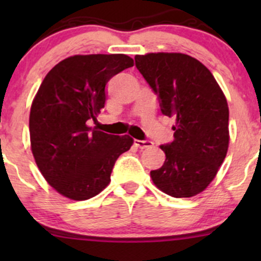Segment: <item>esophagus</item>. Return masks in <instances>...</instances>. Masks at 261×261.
<instances>
[{
    "instance_id": "obj_1",
    "label": "esophagus",
    "mask_w": 261,
    "mask_h": 261,
    "mask_svg": "<svg viewBox=\"0 0 261 261\" xmlns=\"http://www.w3.org/2000/svg\"><path fill=\"white\" fill-rule=\"evenodd\" d=\"M134 144H135V145L138 147H140V149H147V147L152 146L151 141H149V140H138V139H135V140H134Z\"/></svg>"
}]
</instances>
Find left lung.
I'll return each instance as SVG.
<instances>
[{
  "label": "left lung",
  "instance_id": "obj_1",
  "mask_svg": "<svg viewBox=\"0 0 261 261\" xmlns=\"http://www.w3.org/2000/svg\"><path fill=\"white\" fill-rule=\"evenodd\" d=\"M135 64L158 96L163 115L175 118L174 140L160 146L164 164L150 177L175 198L196 196L213 180L227 154L225 94L212 73L187 54L136 55Z\"/></svg>",
  "mask_w": 261,
  "mask_h": 261
}]
</instances>
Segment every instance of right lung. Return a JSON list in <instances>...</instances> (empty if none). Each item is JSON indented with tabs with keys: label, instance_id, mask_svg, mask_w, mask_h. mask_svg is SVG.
Instances as JSON below:
<instances>
[{
	"label": "right lung",
	"instance_id": "add662e5",
	"mask_svg": "<svg viewBox=\"0 0 261 261\" xmlns=\"http://www.w3.org/2000/svg\"><path fill=\"white\" fill-rule=\"evenodd\" d=\"M134 65L125 54L74 55L46 74L30 110L31 150L46 181L84 201L109 186L114 165L134 140L87 126L105 107L106 84Z\"/></svg>",
	"mask_w": 261,
	"mask_h": 261
}]
</instances>
